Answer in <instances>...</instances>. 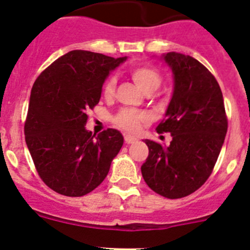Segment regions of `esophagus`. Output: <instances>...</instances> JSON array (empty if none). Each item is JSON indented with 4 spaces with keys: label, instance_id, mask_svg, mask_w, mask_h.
Returning <instances> with one entry per match:
<instances>
[{
    "label": "esophagus",
    "instance_id": "obj_1",
    "mask_svg": "<svg viewBox=\"0 0 250 250\" xmlns=\"http://www.w3.org/2000/svg\"><path fill=\"white\" fill-rule=\"evenodd\" d=\"M136 141H138V139L136 138H134V136H131V135H125V143H126V144H134V143H136Z\"/></svg>",
    "mask_w": 250,
    "mask_h": 250
}]
</instances>
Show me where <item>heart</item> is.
<instances>
[{
    "label": "heart",
    "mask_w": 250,
    "mask_h": 250,
    "mask_svg": "<svg viewBox=\"0 0 250 250\" xmlns=\"http://www.w3.org/2000/svg\"><path fill=\"white\" fill-rule=\"evenodd\" d=\"M130 76L132 81L140 87L143 92H154L161 83V75L155 67L149 65H138L130 68ZM115 77H109L104 85V95L106 98H110L114 95ZM147 115L144 112H139L131 109H124L116 115L115 123L121 129L129 132H136L140 129L141 124L146 123Z\"/></svg>",
    "instance_id": "heart-1"
}]
</instances>
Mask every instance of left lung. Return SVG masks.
<instances>
[{"instance_id":"8db88e82","label":"left lung","mask_w":250,"mask_h":250,"mask_svg":"<svg viewBox=\"0 0 250 250\" xmlns=\"http://www.w3.org/2000/svg\"><path fill=\"white\" fill-rule=\"evenodd\" d=\"M173 72V96L158 132H170L164 147L144 140L149 156L141 174L151 190L179 199L198 190L213 171L228 130L222 90L204 65L188 55L161 56Z\"/></svg>"}]
</instances>
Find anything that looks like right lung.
<instances>
[{"label":"right lung","mask_w":250,"mask_h":250,"mask_svg":"<svg viewBox=\"0 0 250 250\" xmlns=\"http://www.w3.org/2000/svg\"><path fill=\"white\" fill-rule=\"evenodd\" d=\"M127 57L74 50L41 72L31 90L25 124L26 144L46 185L66 196L98 188L124 144L119 130L98 136L86 129L106 77Z\"/></svg>","instance_id":"right-lung-1"}]
</instances>
